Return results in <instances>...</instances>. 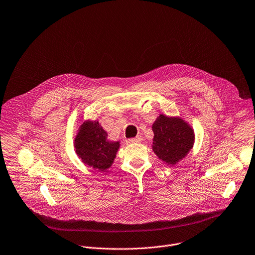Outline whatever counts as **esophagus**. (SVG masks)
I'll list each match as a JSON object with an SVG mask.
<instances>
[{
    "label": "esophagus",
    "instance_id": "34e87169",
    "mask_svg": "<svg viewBox=\"0 0 255 255\" xmlns=\"http://www.w3.org/2000/svg\"><path fill=\"white\" fill-rule=\"evenodd\" d=\"M142 141V137L141 136H137L135 138H131L128 140V143H140Z\"/></svg>",
    "mask_w": 255,
    "mask_h": 255
}]
</instances>
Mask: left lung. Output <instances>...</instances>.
<instances>
[{
    "label": "left lung",
    "instance_id": "obj_1",
    "mask_svg": "<svg viewBox=\"0 0 255 255\" xmlns=\"http://www.w3.org/2000/svg\"><path fill=\"white\" fill-rule=\"evenodd\" d=\"M153 151L164 162L175 165L193 147L194 131L179 118L160 115L153 124Z\"/></svg>",
    "mask_w": 255,
    "mask_h": 255
}]
</instances>
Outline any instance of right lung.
Here are the masks:
<instances>
[{
  "label": "right lung",
  "instance_id": "1",
  "mask_svg": "<svg viewBox=\"0 0 255 255\" xmlns=\"http://www.w3.org/2000/svg\"><path fill=\"white\" fill-rule=\"evenodd\" d=\"M119 146V142L107 140V133L98 121L84 122L74 140L75 152L82 162L99 171L111 167Z\"/></svg>",
  "mask_w": 255,
  "mask_h": 255
}]
</instances>
